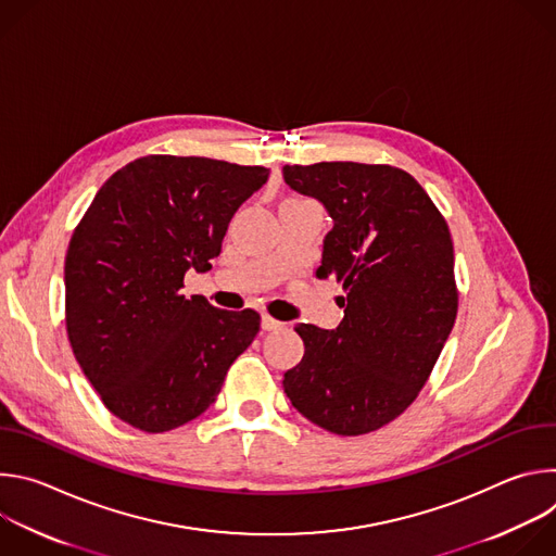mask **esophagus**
I'll use <instances>...</instances> for the list:
<instances>
[{"label": "esophagus", "instance_id": "esophagus-1", "mask_svg": "<svg viewBox=\"0 0 556 556\" xmlns=\"http://www.w3.org/2000/svg\"><path fill=\"white\" fill-rule=\"evenodd\" d=\"M262 328H264L266 332H273V330H281L283 324H279L277 319H273V316L264 314V316H262Z\"/></svg>", "mask_w": 556, "mask_h": 556}]
</instances>
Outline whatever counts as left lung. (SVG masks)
Masks as SVG:
<instances>
[{
  "instance_id": "1",
  "label": "left lung",
  "mask_w": 556,
  "mask_h": 556,
  "mask_svg": "<svg viewBox=\"0 0 556 556\" xmlns=\"http://www.w3.org/2000/svg\"><path fill=\"white\" fill-rule=\"evenodd\" d=\"M290 189L319 200L334 226L316 277L348 296L337 330L299 324L301 363L283 391L299 414L337 435L399 418L429 380L457 316L453 240L414 176L389 165H286Z\"/></svg>"
}]
</instances>
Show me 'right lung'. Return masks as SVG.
<instances>
[{"mask_svg":"<svg viewBox=\"0 0 556 556\" xmlns=\"http://www.w3.org/2000/svg\"><path fill=\"white\" fill-rule=\"evenodd\" d=\"M266 167L142 155L112 174L65 255V330L76 363L123 422L163 433L204 414L260 332L251 307L187 299L185 273L211 270L235 211Z\"/></svg>","mask_w":556,"mask_h":556,"instance_id":"1","label":"right lung"}]
</instances>
